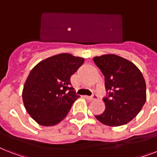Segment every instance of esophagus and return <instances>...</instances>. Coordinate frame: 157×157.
<instances>
[{"label": "esophagus", "instance_id": "obj_1", "mask_svg": "<svg viewBox=\"0 0 157 157\" xmlns=\"http://www.w3.org/2000/svg\"><path fill=\"white\" fill-rule=\"evenodd\" d=\"M86 98H88L89 100H95L98 98L97 94H92L91 96H86Z\"/></svg>", "mask_w": 157, "mask_h": 157}]
</instances>
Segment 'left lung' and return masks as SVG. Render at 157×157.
Wrapping results in <instances>:
<instances>
[{
    "mask_svg": "<svg viewBox=\"0 0 157 157\" xmlns=\"http://www.w3.org/2000/svg\"><path fill=\"white\" fill-rule=\"evenodd\" d=\"M93 59L104 76L107 91L103 98L106 109L95 117L109 126L127 124L146 102V83L141 71L133 63L115 54Z\"/></svg>",
    "mask_w": 157,
    "mask_h": 157,
    "instance_id": "1",
    "label": "left lung"
}]
</instances>
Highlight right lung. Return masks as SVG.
I'll return each instance as SVG.
<instances>
[{
  "label": "right lung",
  "instance_id": "add662e5",
  "mask_svg": "<svg viewBox=\"0 0 157 157\" xmlns=\"http://www.w3.org/2000/svg\"><path fill=\"white\" fill-rule=\"evenodd\" d=\"M83 63L81 57L60 54L33 67L23 86V100L28 114L38 124L54 125L66 117L80 97L70 79Z\"/></svg>",
  "mask_w": 157,
  "mask_h": 157
}]
</instances>
